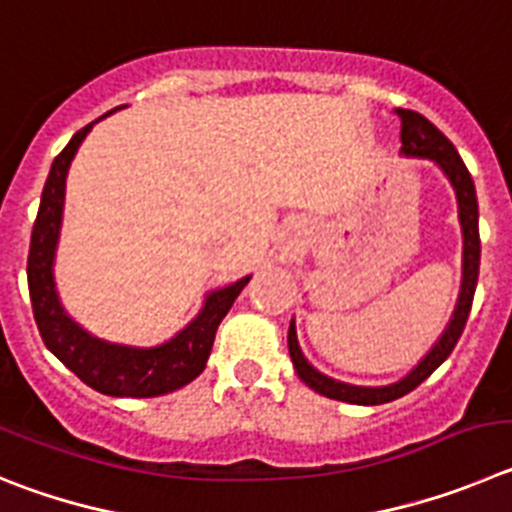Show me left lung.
I'll use <instances>...</instances> for the list:
<instances>
[{
	"mask_svg": "<svg viewBox=\"0 0 512 512\" xmlns=\"http://www.w3.org/2000/svg\"><path fill=\"white\" fill-rule=\"evenodd\" d=\"M400 117V155L405 158H426L441 168L446 178H449L451 188L457 193V209H459V227H462V288H459L457 306L451 313L449 324L441 331L436 344L426 352V357L413 367L405 377L390 385H349V382L334 380V377L324 375L303 357L301 347H298L296 334V319H290L288 329V352L293 359L298 377L306 382L308 388L316 390L319 395H326L331 400H342V403L354 405H380L390 403L395 398H403L405 393H411L426 380L436 367L444 362L451 354V349L457 347L459 336H462L464 326H467L469 311H472L474 288H477V278H480V209H477V193H474V181L469 176L467 165L459 158L457 147L451 145L439 132L434 124L428 122L423 114L411 112V109H398Z\"/></svg>",
	"mask_w": 512,
	"mask_h": 512,
	"instance_id": "8db88e82",
	"label": "left lung"
}]
</instances>
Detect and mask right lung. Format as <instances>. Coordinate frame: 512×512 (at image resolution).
Here are the masks:
<instances>
[{
  "mask_svg": "<svg viewBox=\"0 0 512 512\" xmlns=\"http://www.w3.org/2000/svg\"><path fill=\"white\" fill-rule=\"evenodd\" d=\"M117 109L107 112L104 117L114 114ZM96 122L78 130L71 142L63 147V153L50 165L38 219L32 227L30 255H27V288H30L32 313H35V324H38L45 347L89 388L104 395H117V398H155V395L183 388L204 372L206 359L214 347L216 329L232 303L237 301L242 288L250 283L252 275L206 293L204 306L196 313V319L188 321L176 336H170L168 342L158 344V347L107 342V339L89 334L78 321H73L58 298L53 265L58 239H61L68 168Z\"/></svg>",
  "mask_w": 512,
  "mask_h": 512,
  "instance_id": "obj_1",
  "label": "right lung"
}]
</instances>
